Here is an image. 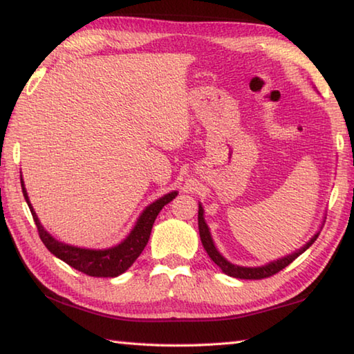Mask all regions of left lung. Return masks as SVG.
<instances>
[{
  "label": "left lung",
  "instance_id": "1",
  "mask_svg": "<svg viewBox=\"0 0 354 354\" xmlns=\"http://www.w3.org/2000/svg\"><path fill=\"white\" fill-rule=\"evenodd\" d=\"M203 214H205V211H203V207L200 205L198 206V230H200V237H201L203 247H205L209 257H211V259L221 268V272L226 273L227 277L239 278V279H262V278H268V277H272V274L281 272L283 268L289 266V263L295 261L299 254L304 253V251H306L310 247V245L315 242V239L319 237V234H320V232H317V234H314L313 239H310V241L306 245H304V247L297 250L295 253L281 257V259H277V261H273L270 263H267V266L241 267V266H234V263H231L230 261H226L225 257L218 253V250L215 248L214 241L211 237V232H209V227L206 225L205 217H203Z\"/></svg>",
  "mask_w": 354,
  "mask_h": 354
}]
</instances>
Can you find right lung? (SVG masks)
Masks as SVG:
<instances>
[{
	"mask_svg": "<svg viewBox=\"0 0 354 354\" xmlns=\"http://www.w3.org/2000/svg\"><path fill=\"white\" fill-rule=\"evenodd\" d=\"M21 190L29 209H31L39 236L41 239V242L45 243V247L56 257H59V259L68 263L70 267L88 274V277L97 278H115L118 274L127 272L128 268L133 266L137 257L140 256L143 248L147 247L149 234H151V227L156 217H158V214L162 211V207L165 205H169V203L178 195V192H170V194L164 195L162 198L156 200L151 205L147 206L145 211L140 214V217L137 220L133 231L129 232V236L124 239L122 243L106 250H91L73 247V245L56 241V239L41 226L40 220L37 218V215H35V211L32 209L31 203H29L28 192L25 189V184H23V179Z\"/></svg>",
	"mask_w": 354,
	"mask_h": 354,
	"instance_id": "1",
	"label": "right lung"
}]
</instances>
